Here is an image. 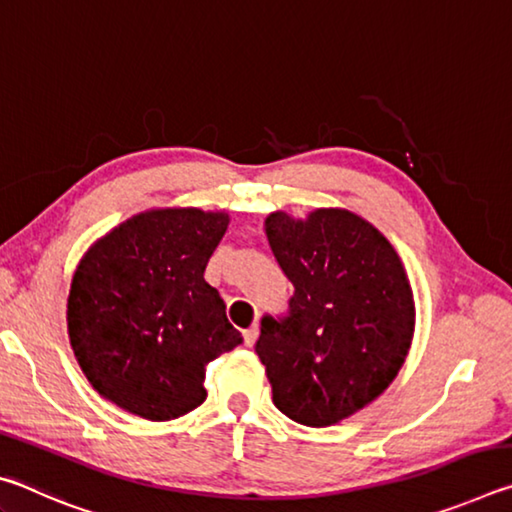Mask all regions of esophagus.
Segmentation results:
<instances>
[{
    "mask_svg": "<svg viewBox=\"0 0 512 512\" xmlns=\"http://www.w3.org/2000/svg\"><path fill=\"white\" fill-rule=\"evenodd\" d=\"M257 336H259V327L257 325L246 329V332H244V343L248 345V348H253L255 341H257Z\"/></svg>",
    "mask_w": 512,
    "mask_h": 512,
    "instance_id": "34e87169",
    "label": "esophagus"
}]
</instances>
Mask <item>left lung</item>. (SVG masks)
Instances as JSON below:
<instances>
[{
  "label": "left lung",
  "mask_w": 512,
  "mask_h": 512,
  "mask_svg": "<svg viewBox=\"0 0 512 512\" xmlns=\"http://www.w3.org/2000/svg\"><path fill=\"white\" fill-rule=\"evenodd\" d=\"M264 230L296 291L287 316L262 318L255 352L277 409L329 427L377 400L404 366L415 327L409 277L391 241L350 210L273 212Z\"/></svg>",
  "instance_id": "8db88e82"
}]
</instances>
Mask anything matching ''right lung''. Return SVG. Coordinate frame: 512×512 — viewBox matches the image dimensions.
Here are the masks:
<instances>
[{
	"instance_id": "obj_1",
	"label": "right lung",
	"mask_w": 512,
	"mask_h": 512,
	"mask_svg": "<svg viewBox=\"0 0 512 512\" xmlns=\"http://www.w3.org/2000/svg\"><path fill=\"white\" fill-rule=\"evenodd\" d=\"M230 216L198 207L135 214L76 266L67 332L94 391L144 420L180 418L207 397L205 366L244 341L205 266Z\"/></svg>"
}]
</instances>
